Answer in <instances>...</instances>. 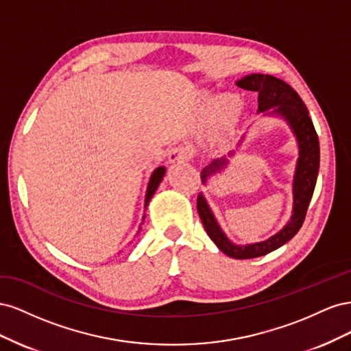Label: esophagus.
I'll return each instance as SVG.
<instances>
[{"label": "esophagus", "mask_w": 351, "mask_h": 351, "mask_svg": "<svg viewBox=\"0 0 351 351\" xmlns=\"http://www.w3.org/2000/svg\"><path fill=\"white\" fill-rule=\"evenodd\" d=\"M192 156H193V152H192V149H190L189 146L178 145V146L173 147V149L168 152V161L171 162V164L183 162V161H187V159H190Z\"/></svg>", "instance_id": "esophagus-1"}]
</instances>
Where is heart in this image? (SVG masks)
<instances>
[{
  "label": "heart",
  "mask_w": 351,
  "mask_h": 351,
  "mask_svg": "<svg viewBox=\"0 0 351 351\" xmlns=\"http://www.w3.org/2000/svg\"><path fill=\"white\" fill-rule=\"evenodd\" d=\"M237 104L232 98H224L218 101V119L219 121H227L236 112Z\"/></svg>",
  "instance_id": "1"
}]
</instances>
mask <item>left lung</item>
<instances>
[{
    "instance_id": "1",
    "label": "left lung",
    "mask_w": 351,
    "mask_h": 351,
    "mask_svg": "<svg viewBox=\"0 0 351 351\" xmlns=\"http://www.w3.org/2000/svg\"><path fill=\"white\" fill-rule=\"evenodd\" d=\"M237 86L244 90L258 92V105L261 112L274 108L275 114L284 117L293 129L300 149V158L297 161L293 184L294 208L291 221L278 234L272 236L267 241L247 244V246H236V244H232L218 227L214 215H212L210 209L206 205L205 197L202 195L197 196V212L202 224H204L208 236L217 244L218 249L222 253L228 254L230 258L252 259L263 256V254L281 247L282 244L293 239L302 228L315 190L317 171H319V139H317L316 130L304 102L289 83L269 76V74H250V76H246L237 82ZM226 165V158L214 159L208 167L202 169V182L206 183V180L210 176L221 171Z\"/></svg>"
}]
</instances>
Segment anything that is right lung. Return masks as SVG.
I'll use <instances>...</instances> for the list:
<instances>
[{
  "instance_id": "obj_1",
  "label": "right lung",
  "mask_w": 351,
  "mask_h": 351,
  "mask_svg": "<svg viewBox=\"0 0 351 351\" xmlns=\"http://www.w3.org/2000/svg\"><path fill=\"white\" fill-rule=\"evenodd\" d=\"M164 174H165V168H164V167H159V168H156L155 171H154V174H152V177H151V180H149V186H147L146 199H145V204H146V205L149 204V200L152 199L154 193L156 192V189H158L159 183H161V180H162Z\"/></svg>"
}]
</instances>
